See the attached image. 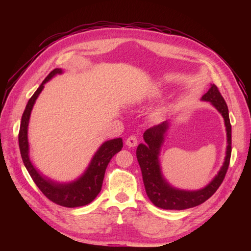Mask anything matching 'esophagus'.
I'll list each match as a JSON object with an SVG mask.
<instances>
[{
	"label": "esophagus",
	"instance_id": "esophagus-1",
	"mask_svg": "<svg viewBox=\"0 0 251 251\" xmlns=\"http://www.w3.org/2000/svg\"><path fill=\"white\" fill-rule=\"evenodd\" d=\"M137 143H138V139L136 136H130V137H128L126 141V144L128 148H134L137 146Z\"/></svg>",
	"mask_w": 251,
	"mask_h": 251
}]
</instances>
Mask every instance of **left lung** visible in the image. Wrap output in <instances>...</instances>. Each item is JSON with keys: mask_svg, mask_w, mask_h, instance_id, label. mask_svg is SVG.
Masks as SVG:
<instances>
[{"mask_svg": "<svg viewBox=\"0 0 251 251\" xmlns=\"http://www.w3.org/2000/svg\"><path fill=\"white\" fill-rule=\"evenodd\" d=\"M202 100L211 102V104L221 113L225 121L227 149L223 166L214 180L199 191H183V189L172 187L162 176L158 159L164 139V134L169 128V123L164 121L160 125L148 128L143 133V139L146 143L139 144L137 151H136V156H137V160L140 165L148 197L157 207L176 210L195 207L209 199L217 192L225 178L231 156V125L228 108H227L224 98L216 85H211L207 92L202 96Z\"/></svg>", "mask_w": 251, "mask_h": 251, "instance_id": "8db88e82", "label": "left lung"}]
</instances>
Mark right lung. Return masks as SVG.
Segmentation results:
<instances>
[{
  "mask_svg": "<svg viewBox=\"0 0 251 251\" xmlns=\"http://www.w3.org/2000/svg\"><path fill=\"white\" fill-rule=\"evenodd\" d=\"M63 71L60 69H54L51 71L48 74V76L41 83L39 89L35 91L34 94L28 100L26 109L22 116L19 132V146L25 168L27 169L36 186L41 189V192L50 201L60 205V206L78 207L91 203L96 198V196L100 194L101 191L105 169H107L113 156L123 149L124 144L121 138L105 141L96 151L87 171L83 173L82 176L79 177L76 181L70 182V183H57V182L51 181L50 179L44 177L43 175L36 171L31 161H30L28 155L29 144L27 132L30 114H31V110L36 98L39 97L42 90L44 89V83L50 80L54 75L60 74Z\"/></svg>",
  "mask_w": 251,
  "mask_h": 251,
  "instance_id": "add662e5",
  "label": "right lung"
}]
</instances>
